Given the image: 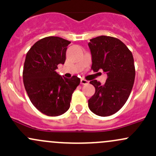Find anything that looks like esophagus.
I'll return each mask as SVG.
<instances>
[{
    "mask_svg": "<svg viewBox=\"0 0 156 156\" xmlns=\"http://www.w3.org/2000/svg\"><path fill=\"white\" fill-rule=\"evenodd\" d=\"M80 83H81L82 85H87L88 83V81L86 80H84V79H81V80H80Z\"/></svg>",
    "mask_w": 156,
    "mask_h": 156,
    "instance_id": "esophagus-1",
    "label": "esophagus"
}]
</instances>
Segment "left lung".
I'll return each mask as SVG.
<instances>
[{"instance_id":"1","label":"left lung","mask_w":156,"mask_h":156,"mask_svg":"<svg viewBox=\"0 0 156 156\" xmlns=\"http://www.w3.org/2000/svg\"><path fill=\"white\" fill-rule=\"evenodd\" d=\"M92 56L91 70L107 73L104 85L90 82L95 93L88 100V107L95 115L106 117L118 112L129 97L135 76L132 52L118 38L100 36L88 43Z\"/></svg>"}]
</instances>
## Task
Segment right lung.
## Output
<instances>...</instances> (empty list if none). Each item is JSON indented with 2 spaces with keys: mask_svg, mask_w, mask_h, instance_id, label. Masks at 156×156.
<instances>
[{
  "mask_svg": "<svg viewBox=\"0 0 156 156\" xmlns=\"http://www.w3.org/2000/svg\"><path fill=\"white\" fill-rule=\"evenodd\" d=\"M71 41L57 36H48L36 41L25 58L23 80L31 103L48 116H58L68 110L73 91L80 79L62 77L56 72L64 64L67 47Z\"/></svg>",
  "mask_w": 156,
  "mask_h": 156,
  "instance_id": "1",
  "label": "right lung"
}]
</instances>
